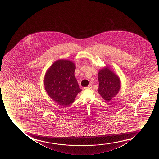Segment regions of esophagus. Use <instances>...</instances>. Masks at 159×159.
<instances>
[{"label": "esophagus", "instance_id": "34e87169", "mask_svg": "<svg viewBox=\"0 0 159 159\" xmlns=\"http://www.w3.org/2000/svg\"><path fill=\"white\" fill-rule=\"evenodd\" d=\"M92 85H91V84H90V85H89V86H88L87 87H85V88H84V89H91V88H92Z\"/></svg>", "mask_w": 159, "mask_h": 159}]
</instances>
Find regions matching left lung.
Segmentation results:
<instances>
[{"mask_svg": "<svg viewBox=\"0 0 159 159\" xmlns=\"http://www.w3.org/2000/svg\"><path fill=\"white\" fill-rule=\"evenodd\" d=\"M99 81L98 93L107 102L111 100L117 94L120 89L119 77L109 67L100 70L98 74Z\"/></svg>", "mask_w": 159, "mask_h": 159, "instance_id": "1", "label": "left lung"}]
</instances>
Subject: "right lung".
I'll use <instances>...</instances> for the list:
<instances>
[{"label":"right lung","mask_w":159,"mask_h":159,"mask_svg":"<svg viewBox=\"0 0 159 159\" xmlns=\"http://www.w3.org/2000/svg\"><path fill=\"white\" fill-rule=\"evenodd\" d=\"M75 66L67 60L55 61L46 72L44 85L47 93L60 105L68 106L81 91L74 75Z\"/></svg>","instance_id":"obj_1"}]
</instances>
